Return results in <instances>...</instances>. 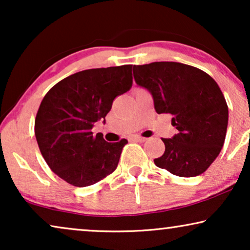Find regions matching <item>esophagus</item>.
<instances>
[{"label":"esophagus","instance_id":"esophagus-1","mask_svg":"<svg viewBox=\"0 0 250 250\" xmlns=\"http://www.w3.org/2000/svg\"><path fill=\"white\" fill-rule=\"evenodd\" d=\"M133 140H134V141H138V142H146V138H142V136H133Z\"/></svg>","mask_w":250,"mask_h":250}]
</instances>
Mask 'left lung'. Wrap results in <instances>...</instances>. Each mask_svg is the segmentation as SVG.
I'll return each mask as SVG.
<instances>
[{
  "mask_svg": "<svg viewBox=\"0 0 250 250\" xmlns=\"http://www.w3.org/2000/svg\"><path fill=\"white\" fill-rule=\"evenodd\" d=\"M135 83L152 95L157 114H170L177 134L163 139L156 166L174 175L203 174L223 148L229 109L216 82L196 67L160 61L133 67Z\"/></svg>",
  "mask_w": 250,
  "mask_h": 250,
  "instance_id": "8db88e82",
  "label": "left lung"
}]
</instances>
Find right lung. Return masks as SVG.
<instances>
[{"mask_svg": "<svg viewBox=\"0 0 250 250\" xmlns=\"http://www.w3.org/2000/svg\"><path fill=\"white\" fill-rule=\"evenodd\" d=\"M132 64L78 71L57 83L43 98L35 119V136L53 173L75 187H88L117 168L127 143L93 135L116 97L129 91Z\"/></svg>", "mask_w": 250, "mask_h": 250, "instance_id": "add662e5", "label": "right lung"}]
</instances>
